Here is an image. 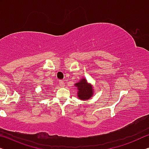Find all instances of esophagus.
<instances>
[{"mask_svg": "<svg viewBox=\"0 0 149 149\" xmlns=\"http://www.w3.org/2000/svg\"><path fill=\"white\" fill-rule=\"evenodd\" d=\"M59 83L61 87H63V86H65V82H64L63 80H59Z\"/></svg>", "mask_w": 149, "mask_h": 149, "instance_id": "1", "label": "esophagus"}]
</instances>
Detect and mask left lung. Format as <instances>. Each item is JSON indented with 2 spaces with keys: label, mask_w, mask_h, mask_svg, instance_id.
Wrapping results in <instances>:
<instances>
[{
  "label": "left lung",
  "mask_w": 149,
  "mask_h": 149,
  "mask_svg": "<svg viewBox=\"0 0 149 149\" xmlns=\"http://www.w3.org/2000/svg\"><path fill=\"white\" fill-rule=\"evenodd\" d=\"M77 90V96L80 100H88L93 95L92 86L87 83L85 79H81L80 81L75 84Z\"/></svg>",
  "instance_id": "left-lung-1"
}]
</instances>
